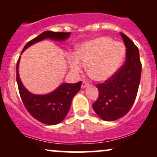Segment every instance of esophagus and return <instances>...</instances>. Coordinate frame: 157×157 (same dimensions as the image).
Returning a JSON list of instances; mask_svg holds the SVG:
<instances>
[{"instance_id": "esophagus-1", "label": "esophagus", "mask_w": 157, "mask_h": 157, "mask_svg": "<svg viewBox=\"0 0 157 157\" xmlns=\"http://www.w3.org/2000/svg\"><path fill=\"white\" fill-rule=\"evenodd\" d=\"M88 86H89V83H88L86 81H83V82H82V89H85V88L87 87Z\"/></svg>"}]
</instances>
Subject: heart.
<instances>
[{"label":"heart","mask_w":157,"mask_h":157,"mask_svg":"<svg viewBox=\"0 0 157 157\" xmlns=\"http://www.w3.org/2000/svg\"><path fill=\"white\" fill-rule=\"evenodd\" d=\"M125 57V48L108 37H100L84 43L76 57L69 60L70 69L79 74L87 64V71L94 80L104 82L118 71Z\"/></svg>","instance_id":"1"}]
</instances>
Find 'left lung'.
<instances>
[{"mask_svg":"<svg viewBox=\"0 0 157 157\" xmlns=\"http://www.w3.org/2000/svg\"><path fill=\"white\" fill-rule=\"evenodd\" d=\"M126 48L124 64L103 83L97 85L99 97L92 105L97 114L105 121L122 117L130 111L136 100L141 78L142 64L137 46L122 32Z\"/></svg>","mask_w":157,"mask_h":157,"instance_id":"8db88e82","label":"left lung"}]
</instances>
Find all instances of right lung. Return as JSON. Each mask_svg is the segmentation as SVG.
<instances>
[{"label":"right lung","mask_w":157,"mask_h":157,"mask_svg":"<svg viewBox=\"0 0 157 157\" xmlns=\"http://www.w3.org/2000/svg\"><path fill=\"white\" fill-rule=\"evenodd\" d=\"M70 32H44L42 34L29 41L23 48L22 52L35 43L49 38L55 40H64L70 36ZM20 57L17 62V86L21 100L28 112L34 118L46 125H57L64 120L71 107V100L80 91L82 82L77 83H63L53 92L44 95H37L30 93L23 86L18 74Z\"/></svg>","instance_id":"1"}]
</instances>
